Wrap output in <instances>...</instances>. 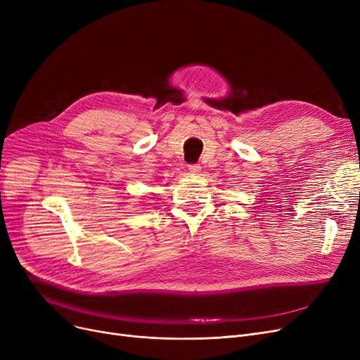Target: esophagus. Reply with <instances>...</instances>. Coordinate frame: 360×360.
<instances>
[{"instance_id":"obj_1","label":"esophagus","mask_w":360,"mask_h":360,"mask_svg":"<svg viewBox=\"0 0 360 360\" xmlns=\"http://www.w3.org/2000/svg\"><path fill=\"white\" fill-rule=\"evenodd\" d=\"M190 172L194 174V175L200 174L201 172V166L200 165H190Z\"/></svg>"}]
</instances>
